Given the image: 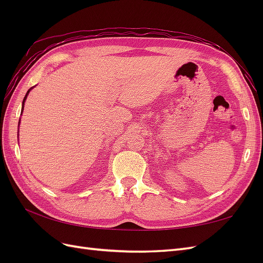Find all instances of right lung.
<instances>
[{
    "instance_id": "1",
    "label": "right lung",
    "mask_w": 263,
    "mask_h": 263,
    "mask_svg": "<svg viewBox=\"0 0 263 263\" xmlns=\"http://www.w3.org/2000/svg\"><path fill=\"white\" fill-rule=\"evenodd\" d=\"M33 87H35V86H33ZM33 87H31V88L29 89V90H28V91H27V93H26V96H25L24 100H22V108H21V110H24V107H25V103H26V99H27V97H28V95H29L30 90H31V89H32ZM19 124H20V121H19ZM18 133H19V131H18ZM18 137H19V135H18Z\"/></svg>"
}]
</instances>
